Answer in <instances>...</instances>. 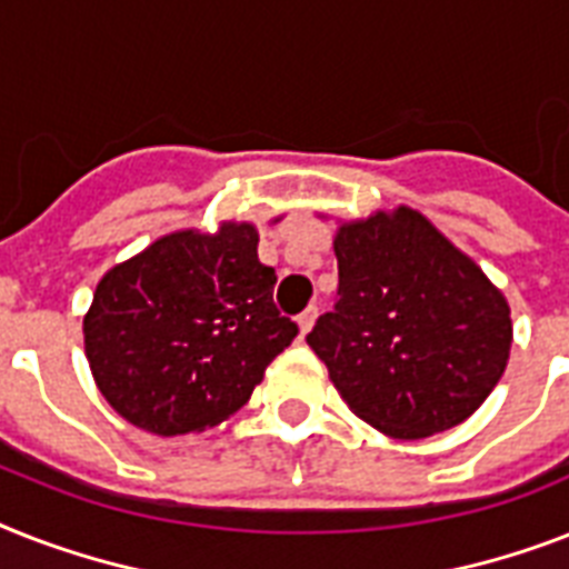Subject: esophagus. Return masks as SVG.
Here are the masks:
<instances>
[{"label": "esophagus", "instance_id": "1", "mask_svg": "<svg viewBox=\"0 0 569 569\" xmlns=\"http://www.w3.org/2000/svg\"><path fill=\"white\" fill-rule=\"evenodd\" d=\"M318 318V307H307L303 312L298 316V327H300V336H307L309 330H312V325H316Z\"/></svg>", "mask_w": 569, "mask_h": 569}]
</instances>
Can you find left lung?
Listing matches in <instances>:
<instances>
[{"mask_svg":"<svg viewBox=\"0 0 569 569\" xmlns=\"http://www.w3.org/2000/svg\"><path fill=\"white\" fill-rule=\"evenodd\" d=\"M332 251L339 300L307 345L350 412L409 441L468 420L509 362L500 289L412 207L345 221Z\"/></svg>","mask_w":569,"mask_h":569,"instance_id":"obj_1","label":"left lung"}]
</instances>
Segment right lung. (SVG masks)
<instances>
[{
    "label": "right lung",
    "mask_w": 569,
    "mask_h": 569,
    "mask_svg": "<svg viewBox=\"0 0 569 569\" xmlns=\"http://www.w3.org/2000/svg\"><path fill=\"white\" fill-rule=\"evenodd\" d=\"M257 228L178 230L101 277L84 316L92 380L128 423L187 436L239 412L298 325L274 307Z\"/></svg>",
    "instance_id": "right-lung-1"
}]
</instances>
